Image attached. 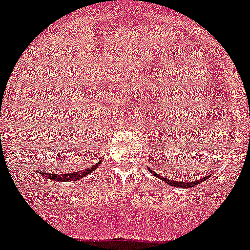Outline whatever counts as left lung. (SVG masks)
<instances>
[{
	"label": "left lung",
	"mask_w": 250,
	"mask_h": 250,
	"mask_svg": "<svg viewBox=\"0 0 250 250\" xmlns=\"http://www.w3.org/2000/svg\"><path fill=\"white\" fill-rule=\"evenodd\" d=\"M149 171H150V172H151V173H154L155 176L159 177V178H161L162 180H164V182H167V184H169L170 186H174V188H190L191 186H194V185L199 184V183L204 182V179H207V178H208V177H209V176L204 177V178H201V179H199V180H195V182H190V183H185V182H174V180L167 179V178H164V177L158 176V174H157V173H155L154 171H152V170H150V169H149Z\"/></svg>",
	"instance_id": "left-lung-1"
}]
</instances>
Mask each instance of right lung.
<instances>
[{"instance_id": "right-lung-1", "label": "right lung", "mask_w": 250, "mask_h": 250, "mask_svg": "<svg viewBox=\"0 0 250 250\" xmlns=\"http://www.w3.org/2000/svg\"><path fill=\"white\" fill-rule=\"evenodd\" d=\"M99 164H100V162L99 163H96L95 165H92V167H87L85 170H81V171H76V172L73 173H66V174H51V173H46V172H43L44 177H46V178H49L51 180H57V182H74V180H78L79 178H83V177H85L86 174L91 173L92 171H94L96 167H99Z\"/></svg>"}]
</instances>
